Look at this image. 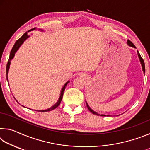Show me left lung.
<instances>
[{
	"label": "left lung",
	"mask_w": 150,
	"mask_h": 150,
	"mask_svg": "<svg viewBox=\"0 0 150 150\" xmlns=\"http://www.w3.org/2000/svg\"><path fill=\"white\" fill-rule=\"evenodd\" d=\"M127 44H128V45H130V46H131V47H136V46H135V45H134V44H133V43L131 41H130V40H128V42H127ZM137 52H138V55L139 59V60H140V62H141V63H142V69H143L144 72H145V64H144V59H142V57H141V55H140V54H139V53L138 51H137ZM86 104H87V106L88 109V110H89V111L91 112V113H93V114H94V115H98V116L100 115L99 114L96 113V112L93 111V110H92V109H91V108L89 107V106H88V105H87V103H86ZM100 116H106V115H100Z\"/></svg>",
	"instance_id": "8db88e82"
}]
</instances>
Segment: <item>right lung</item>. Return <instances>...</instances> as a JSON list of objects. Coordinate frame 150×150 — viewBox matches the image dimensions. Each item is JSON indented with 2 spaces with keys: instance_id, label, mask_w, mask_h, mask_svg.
I'll return each mask as SVG.
<instances>
[{
  "instance_id": "add662e5",
  "label": "right lung",
  "mask_w": 150,
  "mask_h": 150,
  "mask_svg": "<svg viewBox=\"0 0 150 150\" xmlns=\"http://www.w3.org/2000/svg\"><path fill=\"white\" fill-rule=\"evenodd\" d=\"M35 28H32L31 30H30L29 31H32V30H34ZM28 38V32H25L24 34L22 35V36L21 38H20L17 40V41L16 42V43H15L13 47L12 48L11 50V54H10V57H9V59H8V63H7V65H6V79L7 80H8V69H9V67H10V63H11V60L13 58L14 55V54L16 53V51L18 50V49L19 47L21 45V44H22V43L24 42V41H25V40H26V38ZM69 82H67L65 84V85L63 86V87L62 88V92H61V95L59 96V100H58V101L57 102V103L55 104V105H54L52 106V107H51L50 108L48 109H46V110H35V111H40V112H47V111H50V110H54V109L56 108L58 106H59L60 105L61 103V101H62V98H63V92H64L65 91V88L66 87V85H67V83Z\"/></svg>"
}]
</instances>
